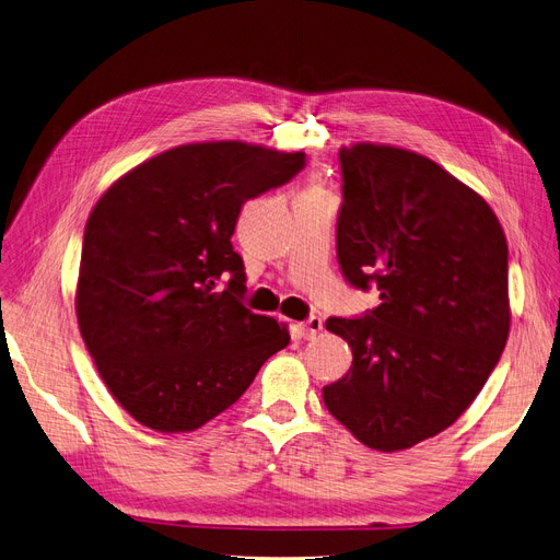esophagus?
I'll return each instance as SVG.
<instances>
[{"instance_id":"esophagus-1","label":"esophagus","mask_w":560,"mask_h":560,"mask_svg":"<svg viewBox=\"0 0 560 560\" xmlns=\"http://www.w3.org/2000/svg\"><path fill=\"white\" fill-rule=\"evenodd\" d=\"M298 327H300V331H302V336H304V338H313L315 334H320V331H323V320H320V318H315V315H313V318H308V320L300 323Z\"/></svg>"}]
</instances>
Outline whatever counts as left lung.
<instances>
[{"label":"left lung","instance_id":"left-lung-1","mask_svg":"<svg viewBox=\"0 0 560 560\" xmlns=\"http://www.w3.org/2000/svg\"><path fill=\"white\" fill-rule=\"evenodd\" d=\"M343 206L336 254L346 279L382 304L329 318L350 371L323 388L357 440L394 453L453 425L494 371L510 334L508 242L478 191L388 143L338 151Z\"/></svg>","mask_w":560,"mask_h":560}]
</instances>
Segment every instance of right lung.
Listing matches in <instances>:
<instances>
[{
	"instance_id": "obj_1",
	"label": "right lung",
	"mask_w": 560,
	"mask_h": 560,
	"mask_svg": "<svg viewBox=\"0 0 560 560\" xmlns=\"http://www.w3.org/2000/svg\"><path fill=\"white\" fill-rule=\"evenodd\" d=\"M304 153L247 141L168 149L93 206L75 290L89 354L114 400L155 432H191L247 392L288 327L242 306V203L293 178ZM232 275L224 291L215 279Z\"/></svg>"
}]
</instances>
